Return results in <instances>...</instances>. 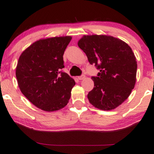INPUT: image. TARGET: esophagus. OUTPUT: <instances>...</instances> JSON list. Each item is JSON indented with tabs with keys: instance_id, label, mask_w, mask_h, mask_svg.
I'll list each match as a JSON object with an SVG mask.
<instances>
[{
	"instance_id": "34e87169",
	"label": "esophagus",
	"mask_w": 154,
	"mask_h": 154,
	"mask_svg": "<svg viewBox=\"0 0 154 154\" xmlns=\"http://www.w3.org/2000/svg\"><path fill=\"white\" fill-rule=\"evenodd\" d=\"M85 76L84 75H81V76H79L78 77V79L79 80H83V79H85Z\"/></svg>"
}]
</instances>
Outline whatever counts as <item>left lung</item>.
Masks as SVG:
<instances>
[{
	"label": "left lung",
	"instance_id": "8db88e82",
	"mask_svg": "<svg viewBox=\"0 0 154 154\" xmlns=\"http://www.w3.org/2000/svg\"><path fill=\"white\" fill-rule=\"evenodd\" d=\"M78 46L91 65L100 70L92 77L94 89L88 98L95 108L114 110L127 100L135 87L137 64L132 49L124 41L106 35H83Z\"/></svg>",
	"mask_w": 154,
	"mask_h": 154
}]
</instances>
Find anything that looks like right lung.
<instances>
[{"label": "right lung", "mask_w": 154, "mask_h": 154, "mask_svg": "<svg viewBox=\"0 0 154 154\" xmlns=\"http://www.w3.org/2000/svg\"><path fill=\"white\" fill-rule=\"evenodd\" d=\"M71 36L40 39L21 53L16 77L21 93L44 111L59 110L71 97L74 79L61 71L63 54Z\"/></svg>", "instance_id": "1"}]
</instances>
